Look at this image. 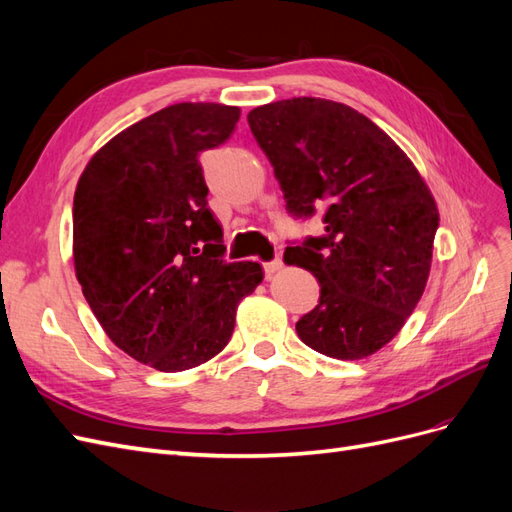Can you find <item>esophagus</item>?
Returning <instances> with one entry per match:
<instances>
[{
  "label": "esophagus",
  "mask_w": 512,
  "mask_h": 512,
  "mask_svg": "<svg viewBox=\"0 0 512 512\" xmlns=\"http://www.w3.org/2000/svg\"><path fill=\"white\" fill-rule=\"evenodd\" d=\"M282 265H284L282 258H280V256H275V258H273V260H269V262H262V269H265V273H267V275H273L275 271H280V269H282Z\"/></svg>",
  "instance_id": "1"
}]
</instances>
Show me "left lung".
Segmentation results:
<instances>
[{"label": "left lung", "mask_w": 512, "mask_h": 512, "mask_svg": "<svg viewBox=\"0 0 512 512\" xmlns=\"http://www.w3.org/2000/svg\"><path fill=\"white\" fill-rule=\"evenodd\" d=\"M294 220L322 215L318 237L288 241L286 265L312 273L320 299L301 342L356 361L404 327L425 290L438 209L389 134L354 108L292 98L247 115Z\"/></svg>", "instance_id": "left-lung-1"}]
</instances>
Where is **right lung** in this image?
<instances>
[{
	"instance_id": "obj_1",
	"label": "right lung",
	"mask_w": 512,
	"mask_h": 512,
	"mask_svg": "<svg viewBox=\"0 0 512 512\" xmlns=\"http://www.w3.org/2000/svg\"><path fill=\"white\" fill-rule=\"evenodd\" d=\"M237 106L181 102L106 143L74 192V269L113 344L166 374L222 352L258 262H228L200 153L235 132Z\"/></svg>"
}]
</instances>
